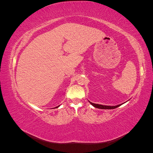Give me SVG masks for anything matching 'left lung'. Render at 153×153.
Here are the masks:
<instances>
[{
    "instance_id": "obj_1",
    "label": "left lung",
    "mask_w": 153,
    "mask_h": 153,
    "mask_svg": "<svg viewBox=\"0 0 153 153\" xmlns=\"http://www.w3.org/2000/svg\"><path fill=\"white\" fill-rule=\"evenodd\" d=\"M89 103L93 106H94L95 108H100V109H114V108H116L117 107H119V106H121L123 104H120L116 106H106V105H99V104H96V103H91L89 101Z\"/></svg>"
}]
</instances>
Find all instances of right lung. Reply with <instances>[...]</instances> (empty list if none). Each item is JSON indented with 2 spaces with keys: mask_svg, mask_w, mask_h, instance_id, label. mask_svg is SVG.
<instances>
[{
  "mask_svg": "<svg viewBox=\"0 0 153 153\" xmlns=\"http://www.w3.org/2000/svg\"><path fill=\"white\" fill-rule=\"evenodd\" d=\"M59 106H56V107H55V108H58V107H59Z\"/></svg>",
  "mask_w": 153,
  "mask_h": 153,
  "instance_id": "obj_1",
  "label": "right lung"
}]
</instances>
